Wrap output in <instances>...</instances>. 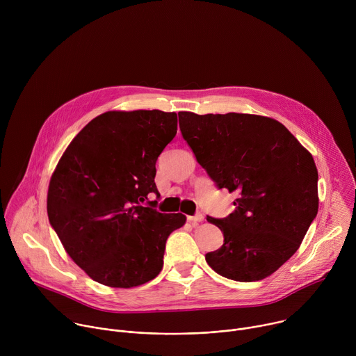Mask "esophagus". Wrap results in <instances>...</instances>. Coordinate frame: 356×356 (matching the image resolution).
<instances>
[{"mask_svg": "<svg viewBox=\"0 0 356 356\" xmlns=\"http://www.w3.org/2000/svg\"><path fill=\"white\" fill-rule=\"evenodd\" d=\"M187 220H188L193 225H195V224H198V222H201L202 220H204V216H202V214H195V216L187 217Z\"/></svg>", "mask_w": 356, "mask_h": 356, "instance_id": "obj_1", "label": "esophagus"}]
</instances>
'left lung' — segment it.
Listing matches in <instances>:
<instances>
[{"instance_id":"1","label":"left lung","mask_w":356,"mask_h":356,"mask_svg":"<svg viewBox=\"0 0 356 356\" xmlns=\"http://www.w3.org/2000/svg\"><path fill=\"white\" fill-rule=\"evenodd\" d=\"M183 138L220 188L236 191V210L207 221L224 234L206 253L221 276L257 282L275 273L298 249L318 213L313 155L279 121L253 114L180 111Z\"/></svg>"}]
</instances>
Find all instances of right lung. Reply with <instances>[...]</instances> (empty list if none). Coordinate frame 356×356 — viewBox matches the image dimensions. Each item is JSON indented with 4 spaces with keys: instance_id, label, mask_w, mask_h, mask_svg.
I'll return each instance as SVG.
<instances>
[{
    "instance_id": "right-lung-1",
    "label": "right lung",
    "mask_w": 356,
    "mask_h": 356,
    "mask_svg": "<svg viewBox=\"0 0 356 356\" xmlns=\"http://www.w3.org/2000/svg\"><path fill=\"white\" fill-rule=\"evenodd\" d=\"M177 132L176 113L107 111L63 152L50 177L47 217L67 255L92 280L131 289L163 268L169 235L186 216L163 214L156 161Z\"/></svg>"
}]
</instances>
